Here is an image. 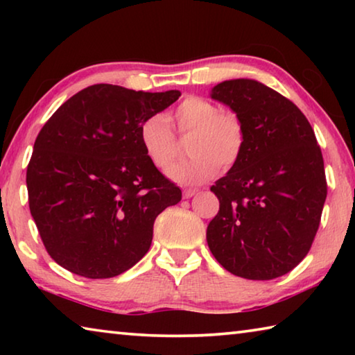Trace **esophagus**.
Wrapping results in <instances>:
<instances>
[{
    "label": "esophagus",
    "instance_id": "esophagus-1",
    "mask_svg": "<svg viewBox=\"0 0 355 355\" xmlns=\"http://www.w3.org/2000/svg\"><path fill=\"white\" fill-rule=\"evenodd\" d=\"M196 194H197V189H184L183 191L184 199H191V197H194Z\"/></svg>",
    "mask_w": 355,
    "mask_h": 355
}]
</instances>
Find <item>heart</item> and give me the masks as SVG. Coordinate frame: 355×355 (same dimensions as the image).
Masks as SVG:
<instances>
[{"label":"heart","mask_w":355,"mask_h":355,"mask_svg":"<svg viewBox=\"0 0 355 355\" xmlns=\"http://www.w3.org/2000/svg\"><path fill=\"white\" fill-rule=\"evenodd\" d=\"M180 135H191L188 159L169 169V177L180 184L196 186L208 182L220 171H230L241 159L245 133L241 119L232 111H219L211 101L188 97L173 111ZM139 141L150 163L164 171L178 152L175 135L161 114L144 120Z\"/></svg>","instance_id":"b5f03b06"}]
</instances>
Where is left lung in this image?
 I'll return each mask as SVG.
<instances>
[{"mask_svg": "<svg viewBox=\"0 0 355 355\" xmlns=\"http://www.w3.org/2000/svg\"><path fill=\"white\" fill-rule=\"evenodd\" d=\"M209 97L241 119L245 144L211 186L220 205L207 228L208 248L238 277H280L309 254L326 202L313 128L293 101L249 78L222 81Z\"/></svg>", "mask_w": 355, "mask_h": 355, "instance_id": "obj_1", "label": "left lung"}]
</instances>
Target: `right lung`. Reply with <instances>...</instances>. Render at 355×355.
<instances>
[{
  "label": "right lung",
  "mask_w": 355,
  "mask_h": 355,
  "mask_svg": "<svg viewBox=\"0 0 355 355\" xmlns=\"http://www.w3.org/2000/svg\"><path fill=\"white\" fill-rule=\"evenodd\" d=\"M180 95L94 84L48 119L26 186L33 219L59 266L110 279L147 254L156 216L177 205L182 191L150 163L139 128Z\"/></svg>",
  "instance_id": "right-lung-1"
}]
</instances>
